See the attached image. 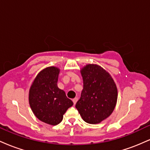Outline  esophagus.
Instances as JSON below:
<instances>
[{"label":"esophagus","instance_id":"esophagus-1","mask_svg":"<svg viewBox=\"0 0 150 150\" xmlns=\"http://www.w3.org/2000/svg\"><path fill=\"white\" fill-rule=\"evenodd\" d=\"M77 98H75V99H73V104H74V105H75V104H76V102L77 101Z\"/></svg>","mask_w":150,"mask_h":150}]
</instances>
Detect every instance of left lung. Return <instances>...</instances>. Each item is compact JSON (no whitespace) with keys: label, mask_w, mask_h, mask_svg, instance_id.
Returning <instances> with one entry per match:
<instances>
[{"label":"left lung","mask_w":150,"mask_h":150,"mask_svg":"<svg viewBox=\"0 0 150 150\" xmlns=\"http://www.w3.org/2000/svg\"><path fill=\"white\" fill-rule=\"evenodd\" d=\"M80 73L83 89L75 107L85 122L97 124L107 118L116 107V85L111 75L99 65H86Z\"/></svg>","instance_id":"1"}]
</instances>
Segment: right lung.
<instances>
[{
  "label": "right lung",
  "instance_id": "1",
  "mask_svg": "<svg viewBox=\"0 0 150 150\" xmlns=\"http://www.w3.org/2000/svg\"><path fill=\"white\" fill-rule=\"evenodd\" d=\"M60 69L50 66L41 70L31 85L29 92V103L32 112L39 120L51 125L62 121L63 115L73 105L58 87Z\"/></svg>",
  "mask_w": 150,
  "mask_h": 150
}]
</instances>
